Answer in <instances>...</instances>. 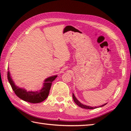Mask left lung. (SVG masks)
I'll return each mask as SVG.
<instances>
[{"instance_id": "8db88e82", "label": "left lung", "mask_w": 131, "mask_h": 131, "mask_svg": "<svg viewBox=\"0 0 131 131\" xmlns=\"http://www.w3.org/2000/svg\"><path fill=\"white\" fill-rule=\"evenodd\" d=\"M73 101L77 105H78L79 107H80L81 108H85V109H94V108H96L97 107H102V106H104L105 105H106L107 103H105L104 105H102L101 106H95V107H91V106H87V105H84V104L81 103L79 101L78 99L76 98V97L75 96V95H74L73 93Z\"/></svg>"}]
</instances>
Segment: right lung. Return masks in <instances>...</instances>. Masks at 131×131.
<instances>
[{"label": "right lung", "instance_id": "1", "mask_svg": "<svg viewBox=\"0 0 131 131\" xmlns=\"http://www.w3.org/2000/svg\"><path fill=\"white\" fill-rule=\"evenodd\" d=\"M57 75H54L46 78L44 80L43 86L40 90L37 91H27L25 88H21L15 85L11 76L10 71L8 70L7 72L8 82L17 96L22 100L32 103H40L47 98L49 94L52 82L57 78Z\"/></svg>", "mask_w": 131, "mask_h": 131}]
</instances>
